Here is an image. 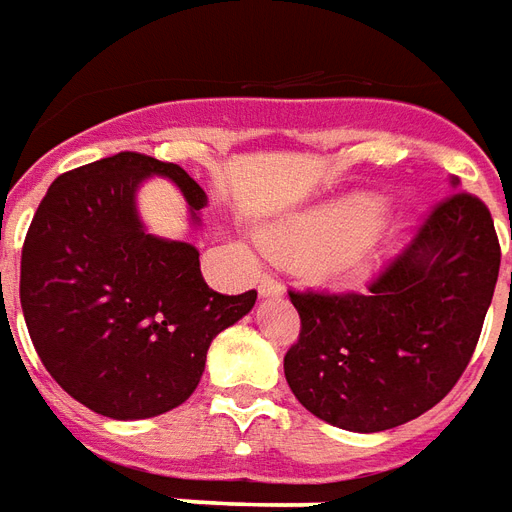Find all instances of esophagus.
<instances>
[{"mask_svg": "<svg viewBox=\"0 0 512 512\" xmlns=\"http://www.w3.org/2000/svg\"><path fill=\"white\" fill-rule=\"evenodd\" d=\"M259 292L264 294V297H281L283 294V283L275 278V275H261V281H259Z\"/></svg>", "mask_w": 512, "mask_h": 512, "instance_id": "esophagus-1", "label": "esophagus"}]
</instances>
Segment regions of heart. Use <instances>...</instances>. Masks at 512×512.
I'll return each instance as SVG.
<instances>
[{
	"mask_svg": "<svg viewBox=\"0 0 512 512\" xmlns=\"http://www.w3.org/2000/svg\"><path fill=\"white\" fill-rule=\"evenodd\" d=\"M384 220V204L379 199L338 201L311 215H302L270 234L267 245L286 261L313 264L330 278H357L368 267V245Z\"/></svg>",
	"mask_w": 512,
	"mask_h": 512,
	"instance_id": "1",
	"label": "heart"
}]
</instances>
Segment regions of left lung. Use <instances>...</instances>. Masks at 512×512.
Returning a JSON list of instances; mask_svg holds the SVG:
<instances>
[{"mask_svg": "<svg viewBox=\"0 0 512 512\" xmlns=\"http://www.w3.org/2000/svg\"><path fill=\"white\" fill-rule=\"evenodd\" d=\"M499 259L486 201L453 190L365 292L289 289L300 313V338L283 357L294 398L357 434L434 409L475 354Z\"/></svg>", "mask_w": 512, "mask_h": 512, "instance_id": "obj_1", "label": "left lung"}]
</instances>
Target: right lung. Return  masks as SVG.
Wrapping results in <instances>:
<instances>
[{
	"label": "right lung",
	"instance_id": "1",
	"mask_svg": "<svg viewBox=\"0 0 512 512\" xmlns=\"http://www.w3.org/2000/svg\"><path fill=\"white\" fill-rule=\"evenodd\" d=\"M149 174L174 179L190 212L204 190L177 163L119 152L51 182L21 251L26 330L54 382L114 420H144L188 401L212 338L256 292L218 294L199 251L141 229L133 193Z\"/></svg>",
	"mask_w": 512,
	"mask_h": 512
}]
</instances>
